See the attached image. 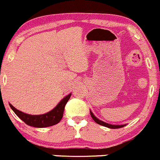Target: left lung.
<instances>
[{"label": "left lung", "mask_w": 160, "mask_h": 160, "mask_svg": "<svg viewBox=\"0 0 160 160\" xmlns=\"http://www.w3.org/2000/svg\"><path fill=\"white\" fill-rule=\"evenodd\" d=\"M90 115H91L92 118H93L94 121L96 123H98V124L101 125V126H105V127H108L109 128V129H119V128H122L123 127V126H125L124 125H121V126H116V125H111V124H108V123H106V122H104L101 121V120H99L98 118H97L96 117L93 115V113L92 112H90Z\"/></svg>", "instance_id": "8db88e82"}]
</instances>
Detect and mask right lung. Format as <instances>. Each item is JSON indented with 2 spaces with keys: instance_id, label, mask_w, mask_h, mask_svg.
Masks as SVG:
<instances>
[{
  "instance_id": "right-lung-1",
  "label": "right lung",
  "mask_w": 160,
  "mask_h": 160,
  "mask_svg": "<svg viewBox=\"0 0 160 160\" xmlns=\"http://www.w3.org/2000/svg\"><path fill=\"white\" fill-rule=\"evenodd\" d=\"M71 95L72 94H69L66 97H65L52 111L45 113V114L38 115V116L26 114V113H24L18 110L17 108H14L11 104L9 105L11 109L14 112V113L28 126L36 128L48 127V126H52L57 124L61 121V119L63 117L65 105H66V103L68 102L69 98H70Z\"/></svg>"
}]
</instances>
